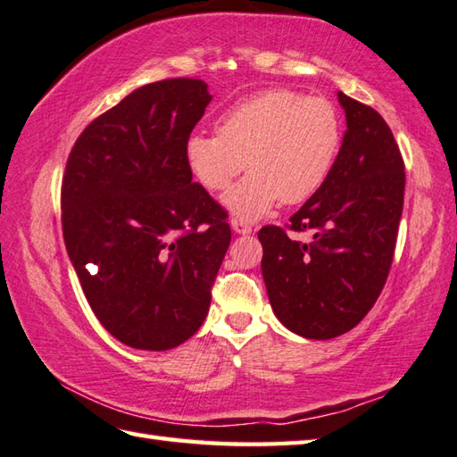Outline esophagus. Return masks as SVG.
I'll list each match as a JSON object with an SVG mask.
<instances>
[{"mask_svg": "<svg viewBox=\"0 0 457 457\" xmlns=\"http://www.w3.org/2000/svg\"><path fill=\"white\" fill-rule=\"evenodd\" d=\"M231 229L236 231V234H252V226H249V223L245 221V220H241V218H231Z\"/></svg>", "mask_w": 457, "mask_h": 457, "instance_id": "esophagus-1", "label": "esophagus"}]
</instances>
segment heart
Instances as JSON below:
<instances>
[{
    "instance_id": "heart-1",
    "label": "heart",
    "mask_w": 457,
    "mask_h": 457,
    "mask_svg": "<svg viewBox=\"0 0 457 457\" xmlns=\"http://www.w3.org/2000/svg\"><path fill=\"white\" fill-rule=\"evenodd\" d=\"M216 134L186 140V162L205 190L220 194L247 168L226 204L236 218L257 220L277 202L311 200L328 180L343 146V119L323 96L270 88L236 103Z\"/></svg>"
}]
</instances>
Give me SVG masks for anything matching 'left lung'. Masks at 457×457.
Wrapping results in <instances>:
<instances>
[{
  "instance_id": "left-lung-1",
  "label": "left lung",
  "mask_w": 457,
  "mask_h": 457,
  "mask_svg": "<svg viewBox=\"0 0 457 457\" xmlns=\"http://www.w3.org/2000/svg\"><path fill=\"white\" fill-rule=\"evenodd\" d=\"M346 132L325 186L279 226L259 229L262 271L277 319L293 333L327 341L366 317L388 279L404 205V160L386 120L338 93Z\"/></svg>"
}]
</instances>
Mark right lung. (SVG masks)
Returning a JSON list of instances; mask_svg holds the SVG:
<instances>
[{
    "mask_svg": "<svg viewBox=\"0 0 457 457\" xmlns=\"http://www.w3.org/2000/svg\"><path fill=\"white\" fill-rule=\"evenodd\" d=\"M212 95L200 79L132 91L80 132L61 186L65 247L95 317L120 343L168 351L204 323L228 212L192 182L186 140Z\"/></svg>",
    "mask_w": 457,
    "mask_h": 457,
    "instance_id": "right-lung-1",
    "label": "right lung"
}]
</instances>
